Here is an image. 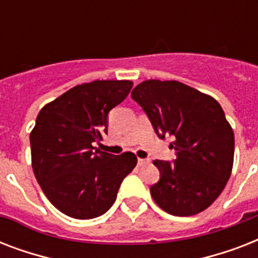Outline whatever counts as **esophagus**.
<instances>
[{
  "mask_svg": "<svg viewBox=\"0 0 258 258\" xmlns=\"http://www.w3.org/2000/svg\"><path fill=\"white\" fill-rule=\"evenodd\" d=\"M149 163V159H142V158H139L138 159V166H145Z\"/></svg>",
  "mask_w": 258,
  "mask_h": 258,
  "instance_id": "obj_1",
  "label": "esophagus"
}]
</instances>
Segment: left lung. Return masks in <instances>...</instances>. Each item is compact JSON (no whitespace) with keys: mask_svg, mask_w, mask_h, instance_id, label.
Wrapping results in <instances>:
<instances>
[{"mask_svg":"<svg viewBox=\"0 0 258 258\" xmlns=\"http://www.w3.org/2000/svg\"><path fill=\"white\" fill-rule=\"evenodd\" d=\"M131 97L158 137L174 141L175 159L154 161L161 174L150 187L155 204L178 217L208 209L226 186L234 158V134L220 103L175 80H146Z\"/></svg>","mask_w":258,"mask_h":258,"instance_id":"1","label":"left lung"}]
</instances>
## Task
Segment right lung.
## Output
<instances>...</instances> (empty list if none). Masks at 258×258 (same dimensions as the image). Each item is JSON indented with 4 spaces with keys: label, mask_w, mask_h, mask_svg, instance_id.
Segmentation results:
<instances>
[{
    "label": "right lung",
    "mask_w": 258,
    "mask_h": 258,
    "mask_svg": "<svg viewBox=\"0 0 258 258\" xmlns=\"http://www.w3.org/2000/svg\"><path fill=\"white\" fill-rule=\"evenodd\" d=\"M133 88L130 80H95L76 86L38 112L30 133L32 167L50 204L78 220L104 214L125 176L133 153H103L93 143L107 134L109 111Z\"/></svg>",
    "instance_id": "right-lung-1"
}]
</instances>
